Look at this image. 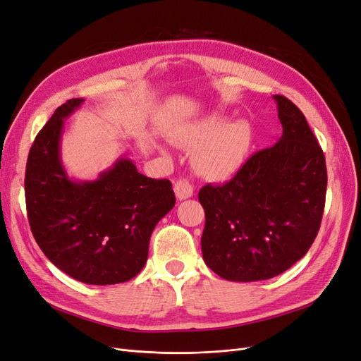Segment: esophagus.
Masks as SVG:
<instances>
[{"label": "esophagus", "instance_id": "1", "mask_svg": "<svg viewBox=\"0 0 361 361\" xmlns=\"http://www.w3.org/2000/svg\"><path fill=\"white\" fill-rule=\"evenodd\" d=\"M192 185L188 179H178L176 183H174V192H176V197L179 200H185L190 199L192 195Z\"/></svg>", "mask_w": 361, "mask_h": 361}]
</instances>
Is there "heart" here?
<instances>
[{
	"label": "heart",
	"mask_w": 361,
	"mask_h": 361,
	"mask_svg": "<svg viewBox=\"0 0 361 361\" xmlns=\"http://www.w3.org/2000/svg\"><path fill=\"white\" fill-rule=\"evenodd\" d=\"M185 141L199 145L195 161L203 174L212 179H228L244 167L253 134L245 122L226 123L221 116H209L187 130Z\"/></svg>",
	"instance_id": "obj_1"
}]
</instances>
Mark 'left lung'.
I'll list each match as a JSON object with an SVG mask.
<instances>
[{
	"label": "left lung",
	"mask_w": 361,
	"mask_h": 361,
	"mask_svg": "<svg viewBox=\"0 0 361 361\" xmlns=\"http://www.w3.org/2000/svg\"><path fill=\"white\" fill-rule=\"evenodd\" d=\"M283 134L250 157L235 178L206 185L202 253L215 274L231 281L272 279L312 247L326 191L324 152L300 108L274 94Z\"/></svg>",
	"instance_id": "8db88e82"
}]
</instances>
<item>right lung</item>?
<instances>
[{
  "mask_svg": "<svg viewBox=\"0 0 361 361\" xmlns=\"http://www.w3.org/2000/svg\"><path fill=\"white\" fill-rule=\"evenodd\" d=\"M84 99L59 106L32 143L25 169L28 221L54 265L87 285H116L143 269L155 226L176 197L169 179L138 173L118 158L94 180L68 176L60 158L64 118Z\"/></svg>",
  "mask_w": 361,
  "mask_h": 361,
  "instance_id": "add662e5",
  "label": "right lung"
}]
</instances>
